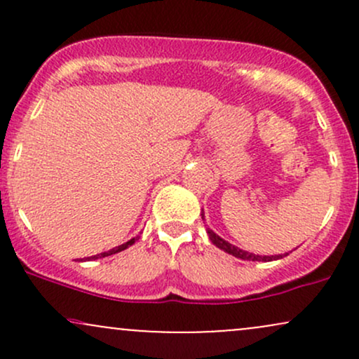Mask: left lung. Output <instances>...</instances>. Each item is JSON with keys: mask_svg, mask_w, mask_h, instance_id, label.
I'll list each match as a JSON object with an SVG mask.
<instances>
[{"mask_svg": "<svg viewBox=\"0 0 359 359\" xmlns=\"http://www.w3.org/2000/svg\"><path fill=\"white\" fill-rule=\"evenodd\" d=\"M208 233H209V238H211V241L217 246V248L224 250L226 253L233 255V257H236V258L248 259V262H273V259H280V258L287 257V255H288V253H285V255H275V257H259V255L248 253V251H243L240 248H236V246L229 245L228 241L222 240V238L217 236V234L214 233V231H211V229H208Z\"/></svg>", "mask_w": 359, "mask_h": 359, "instance_id": "1", "label": "left lung"}]
</instances>
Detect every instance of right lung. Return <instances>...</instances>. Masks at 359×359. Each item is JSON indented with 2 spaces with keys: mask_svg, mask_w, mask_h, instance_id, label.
Wrapping results in <instances>:
<instances>
[{
  "mask_svg": "<svg viewBox=\"0 0 359 359\" xmlns=\"http://www.w3.org/2000/svg\"><path fill=\"white\" fill-rule=\"evenodd\" d=\"M138 238V236H137ZM137 238H131L130 241H126L125 245H119V246H116V248H113V250H109V251H104V253H100V255H94V257H89V258H86V259H96V258H104V257H109V255H114V253H119V251H123V250H126L128 246H131L133 245L135 241H137Z\"/></svg>",
  "mask_w": 359,
  "mask_h": 359,
  "instance_id": "add662e5",
  "label": "right lung"
}]
</instances>
